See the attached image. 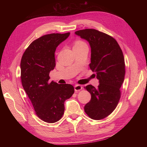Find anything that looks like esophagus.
<instances>
[{"label": "esophagus", "instance_id": "esophagus-1", "mask_svg": "<svg viewBox=\"0 0 147 147\" xmlns=\"http://www.w3.org/2000/svg\"><path fill=\"white\" fill-rule=\"evenodd\" d=\"M74 89H75V91L76 92L80 91V90H82L83 89V87L80 85H79V84H75L74 86Z\"/></svg>", "mask_w": 147, "mask_h": 147}]
</instances>
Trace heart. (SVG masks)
I'll use <instances>...</instances> for the list:
<instances>
[{
	"label": "heart",
	"mask_w": 147,
	"mask_h": 147,
	"mask_svg": "<svg viewBox=\"0 0 147 147\" xmlns=\"http://www.w3.org/2000/svg\"><path fill=\"white\" fill-rule=\"evenodd\" d=\"M84 45H87L86 43L84 41L80 39H77L74 43V47H82Z\"/></svg>",
	"instance_id": "heart-1"
}]
</instances>
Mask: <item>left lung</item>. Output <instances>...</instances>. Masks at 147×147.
<instances>
[{
    "mask_svg": "<svg viewBox=\"0 0 147 147\" xmlns=\"http://www.w3.org/2000/svg\"><path fill=\"white\" fill-rule=\"evenodd\" d=\"M75 34L90 43V67L99 80L97 88L91 84L84 87L91 95L90 101L84 106V112L92 119L105 118L113 112L121 97L120 88L125 75L123 51L113 37L97 30H79Z\"/></svg>",
    "mask_w": 147,
    "mask_h": 147,
    "instance_id": "obj_1",
    "label": "left lung"
}]
</instances>
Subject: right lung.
I'll return each mask as SVG.
<instances>
[{
    "instance_id": "right-lung-1",
    "label": "right lung",
    "mask_w": 147,
    "mask_h": 147,
    "mask_svg": "<svg viewBox=\"0 0 147 147\" xmlns=\"http://www.w3.org/2000/svg\"><path fill=\"white\" fill-rule=\"evenodd\" d=\"M69 35L70 32L43 35L30 44L21 61L22 85L37 117L49 123L63 117L64 102L74 93L70 84L49 82L50 72L56 65V47Z\"/></svg>"
}]
</instances>
